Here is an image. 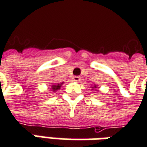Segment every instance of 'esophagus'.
Listing matches in <instances>:
<instances>
[{"mask_svg":"<svg viewBox=\"0 0 147 147\" xmlns=\"http://www.w3.org/2000/svg\"><path fill=\"white\" fill-rule=\"evenodd\" d=\"M72 81L79 83L80 81V76H73L72 77Z\"/></svg>","mask_w":147,"mask_h":147,"instance_id":"1","label":"esophagus"}]
</instances>
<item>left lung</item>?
Wrapping results in <instances>:
<instances>
[{"mask_svg": "<svg viewBox=\"0 0 147 147\" xmlns=\"http://www.w3.org/2000/svg\"><path fill=\"white\" fill-rule=\"evenodd\" d=\"M91 88H92V90H93V89H95V88H97V86H96V85L95 84L93 87H91ZM97 91H98V90H97Z\"/></svg>", "mask_w": 147, "mask_h": 147, "instance_id": "1", "label": "left lung"}]
</instances>
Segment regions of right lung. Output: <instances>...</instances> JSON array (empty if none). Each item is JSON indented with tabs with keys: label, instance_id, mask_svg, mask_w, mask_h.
I'll use <instances>...</instances> for the list:
<instances>
[{
	"label": "right lung",
	"instance_id": "right-lung-1",
	"mask_svg": "<svg viewBox=\"0 0 147 147\" xmlns=\"http://www.w3.org/2000/svg\"><path fill=\"white\" fill-rule=\"evenodd\" d=\"M63 83H61V84H53L51 85V90H52L53 92H56L57 90H59V89H60V88H61V86H62V84H63Z\"/></svg>",
	"mask_w": 147,
	"mask_h": 147
}]
</instances>
